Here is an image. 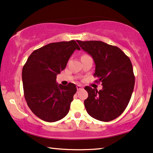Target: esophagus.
Masks as SVG:
<instances>
[{
	"label": "esophagus",
	"mask_w": 153,
	"mask_h": 153,
	"mask_svg": "<svg viewBox=\"0 0 153 153\" xmlns=\"http://www.w3.org/2000/svg\"><path fill=\"white\" fill-rule=\"evenodd\" d=\"M82 88H83V87H82L81 85H76V89H77V90H81Z\"/></svg>",
	"instance_id": "34e87169"
}]
</instances>
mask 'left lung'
I'll return each instance as SVG.
<instances>
[{
    "label": "left lung",
    "mask_w": 153,
    "mask_h": 153,
    "mask_svg": "<svg viewBox=\"0 0 153 153\" xmlns=\"http://www.w3.org/2000/svg\"><path fill=\"white\" fill-rule=\"evenodd\" d=\"M77 43L94 59V76L98 79L96 82H101L103 85L99 91L85 86L88 93L84 101L85 109L97 120H113L124 111L133 92L135 77L131 61L117 46L99 41Z\"/></svg>",
    "instance_id": "8db88e82"
}]
</instances>
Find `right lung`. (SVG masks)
Segmentation results:
<instances>
[{
  "mask_svg": "<svg viewBox=\"0 0 153 153\" xmlns=\"http://www.w3.org/2000/svg\"><path fill=\"white\" fill-rule=\"evenodd\" d=\"M76 50L80 48L75 41L48 44L34 50L23 66L24 97L30 109L42 120L54 122L69 112L76 85H59L56 79Z\"/></svg>",
  "mask_w": 153,
  "mask_h": 153,
  "instance_id": "right-lung-1",
  "label": "right lung"
}]
</instances>
